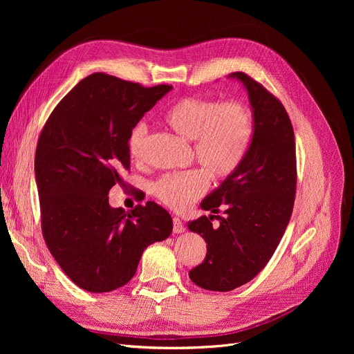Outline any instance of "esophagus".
I'll return each mask as SVG.
<instances>
[{
	"label": "esophagus",
	"mask_w": 354,
	"mask_h": 354,
	"mask_svg": "<svg viewBox=\"0 0 354 354\" xmlns=\"http://www.w3.org/2000/svg\"><path fill=\"white\" fill-rule=\"evenodd\" d=\"M183 231H185V227H183L182 219L178 216H174V234H180Z\"/></svg>",
	"instance_id": "34e87169"
}]
</instances>
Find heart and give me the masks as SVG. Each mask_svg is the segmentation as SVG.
<instances>
[{"mask_svg": "<svg viewBox=\"0 0 354 354\" xmlns=\"http://www.w3.org/2000/svg\"><path fill=\"white\" fill-rule=\"evenodd\" d=\"M182 138L192 140L194 158L214 179L231 176L243 163L254 136V118L247 104L188 96L176 102L163 118ZM147 126L138 123L129 135V153L145 158ZM208 175L202 169L166 174L152 185V194L175 211L188 208L208 189Z\"/></svg>", "mask_w": 354, "mask_h": 354, "instance_id": "heart-1", "label": "heart"}]
</instances>
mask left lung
Instances as JSON below:
<instances>
[{
    "label": "left lung",
    "mask_w": 354,
    "mask_h": 354,
    "mask_svg": "<svg viewBox=\"0 0 354 354\" xmlns=\"http://www.w3.org/2000/svg\"><path fill=\"white\" fill-rule=\"evenodd\" d=\"M231 77L248 90L254 136L238 169L201 203L216 215L188 222L207 243V255L189 278L219 292L247 284L268 264L288 225L297 188L294 130L286 107L248 74L236 71ZM214 217L220 221L216 227Z\"/></svg>",
    "instance_id": "1"
}]
</instances>
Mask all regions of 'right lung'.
<instances>
[{"instance_id": "right-lung-1", "label": "right lung", "mask_w": 354, "mask_h": 354, "mask_svg": "<svg viewBox=\"0 0 354 354\" xmlns=\"http://www.w3.org/2000/svg\"><path fill=\"white\" fill-rule=\"evenodd\" d=\"M171 88L93 73L41 130L34 171L43 236L64 274L86 291L129 283L143 251L172 232L169 212L152 201L129 212L109 205V191L124 187L130 169V132Z\"/></svg>"}]
</instances>
